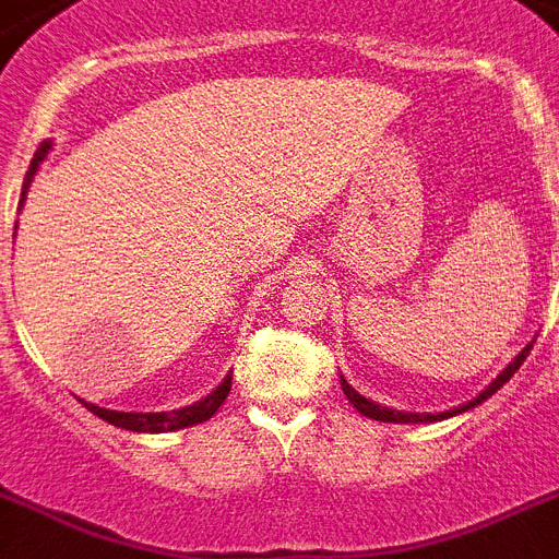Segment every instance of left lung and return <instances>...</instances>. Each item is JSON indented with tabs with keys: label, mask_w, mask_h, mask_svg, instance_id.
I'll use <instances>...</instances> for the list:
<instances>
[{
	"label": "left lung",
	"mask_w": 559,
	"mask_h": 559,
	"mask_svg": "<svg viewBox=\"0 0 559 559\" xmlns=\"http://www.w3.org/2000/svg\"><path fill=\"white\" fill-rule=\"evenodd\" d=\"M532 345H534V343L525 345L523 352H520L518 357H514V362H511V366L506 368V371H502L500 377H497V380L491 382V385H488V389L477 396V400H472V403H465V405H460V408H451V412H442V414H405V412H391V408H382V405L371 403V400H366V396H362V394H357V391H354L352 385H348V382H345V380H340V382H343V391H345V396H348V403H352L359 414H366V417L380 419V423H435V419H445V417H454V414L468 412V408H474V405H479V403H483V400H488V396H491V394H497V391H500L502 385H506V382L511 380V377H514V371H518V368L523 366L525 357L532 354Z\"/></svg>",
	"instance_id": "1"
}]
</instances>
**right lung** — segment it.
I'll return each instance as SVG.
<instances>
[{
  "label": "right lung",
  "mask_w": 559,
  "mask_h": 559,
  "mask_svg": "<svg viewBox=\"0 0 559 559\" xmlns=\"http://www.w3.org/2000/svg\"><path fill=\"white\" fill-rule=\"evenodd\" d=\"M48 151H50V142H41L39 151H36V156H34V163H31V170H27V177H25L22 202H25L27 186H31V179H34V174H36V168H39L41 159L48 156ZM228 391H230V373L225 377L223 382H219V385H216V391H211V394L205 396V400H200V403H193V405H186V408H179V412L124 414V412H108V408H99V405H94V403H85V408L91 414H96V417H103L105 423H110V426L128 428V431H151V435H159V431H177V428L197 426V423H205V419H211L216 414V408L225 403Z\"/></svg>",
  "instance_id": "right-lung-1"
}]
</instances>
